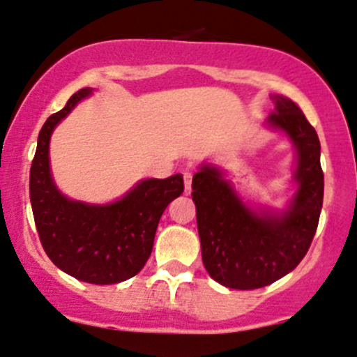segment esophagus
Returning <instances> with one entry per match:
<instances>
[{
	"mask_svg": "<svg viewBox=\"0 0 357 357\" xmlns=\"http://www.w3.org/2000/svg\"><path fill=\"white\" fill-rule=\"evenodd\" d=\"M183 179H185V192L190 193V190H192L193 172L192 171H183Z\"/></svg>",
	"mask_w": 357,
	"mask_h": 357,
	"instance_id": "esophagus-1",
	"label": "esophagus"
}]
</instances>
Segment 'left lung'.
<instances>
[{
    "instance_id": "1",
    "label": "left lung",
    "mask_w": 357,
    "mask_h": 357,
    "mask_svg": "<svg viewBox=\"0 0 357 357\" xmlns=\"http://www.w3.org/2000/svg\"><path fill=\"white\" fill-rule=\"evenodd\" d=\"M273 100L276 109L269 115V124L283 129L298 152V192L290 211L280 215L254 214L221 172L207 165L192 181L202 261L211 278L228 289H261L297 268L319 222L325 190L319 138L291 100L278 95Z\"/></svg>"
}]
</instances>
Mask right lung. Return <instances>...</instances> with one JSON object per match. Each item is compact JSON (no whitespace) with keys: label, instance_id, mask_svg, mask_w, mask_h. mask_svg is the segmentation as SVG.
Returning <instances> with one entry per match:
<instances>
[{"label":"right lung","instance_id":"obj_1","mask_svg":"<svg viewBox=\"0 0 357 357\" xmlns=\"http://www.w3.org/2000/svg\"><path fill=\"white\" fill-rule=\"evenodd\" d=\"M89 91L79 89L62 110L46 119L31 165L29 192L39 240L53 264L81 282L114 285L142 271L152 254L160 215L185 185L181 174L146 179L110 205H86L60 195L50 174V136Z\"/></svg>","mask_w":357,"mask_h":357}]
</instances>
